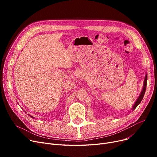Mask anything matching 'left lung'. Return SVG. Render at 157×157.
I'll use <instances>...</instances> for the list:
<instances>
[{
	"instance_id": "1",
	"label": "left lung",
	"mask_w": 157,
	"mask_h": 157,
	"mask_svg": "<svg viewBox=\"0 0 157 157\" xmlns=\"http://www.w3.org/2000/svg\"><path fill=\"white\" fill-rule=\"evenodd\" d=\"M147 74L145 76V78H144V85H143V90L142 92L141 93V94H140V95L139 96L137 100L136 101V102H135V104H134L133 105V108H132V110H134L136 107L140 104V102H141V101L143 100V98L144 95V94H145V92H146V84H147Z\"/></svg>"
}]
</instances>
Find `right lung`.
<instances>
[{
  "label": "right lung",
  "instance_id": "1",
  "mask_svg": "<svg viewBox=\"0 0 157 157\" xmlns=\"http://www.w3.org/2000/svg\"><path fill=\"white\" fill-rule=\"evenodd\" d=\"M30 117H31V116H30ZM32 117V118H34V117Z\"/></svg>",
  "mask_w": 157,
  "mask_h": 157
}]
</instances>
